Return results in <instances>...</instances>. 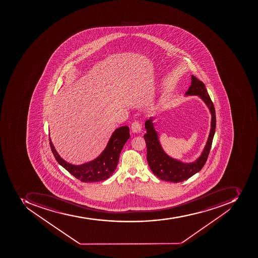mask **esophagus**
<instances>
[{
    "label": "esophagus",
    "mask_w": 258,
    "mask_h": 258,
    "mask_svg": "<svg viewBox=\"0 0 258 258\" xmlns=\"http://www.w3.org/2000/svg\"><path fill=\"white\" fill-rule=\"evenodd\" d=\"M141 129H142L141 123L139 121H137V120H135L134 122H132V132H136V133H140L141 132Z\"/></svg>",
    "instance_id": "obj_1"
}]
</instances>
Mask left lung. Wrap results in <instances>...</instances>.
Masks as SVG:
<instances>
[{"instance_id":"1","label":"left lung","mask_w":258,"mask_h":258,"mask_svg":"<svg viewBox=\"0 0 258 258\" xmlns=\"http://www.w3.org/2000/svg\"><path fill=\"white\" fill-rule=\"evenodd\" d=\"M186 94L199 95L209 107L212 115L209 138L201 156L195 162L185 164L171 158L168 155L165 154L159 143L157 134L153 127L152 120H147L145 122L147 132L144 135L147 146V160L152 173L163 181L177 183L189 179L201 170L207 162L211 151L216 126V117L213 102L208 95L205 85L194 76L191 77V85L186 92Z\"/></svg>"}]
</instances>
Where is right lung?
I'll list each match as a JSON object with an SVG mask.
<instances>
[{
	"label": "right lung",
	"instance_id": "obj_1",
	"mask_svg": "<svg viewBox=\"0 0 258 258\" xmlns=\"http://www.w3.org/2000/svg\"><path fill=\"white\" fill-rule=\"evenodd\" d=\"M129 138L130 131L128 126L118 128L112 135L106 149L98 158L77 166L69 164L60 158L52 145L51 139L49 138V141L51 152L61 166L82 182H95L106 180L114 173L118 164L120 152Z\"/></svg>",
	"mask_w": 258,
	"mask_h": 258
}]
</instances>
